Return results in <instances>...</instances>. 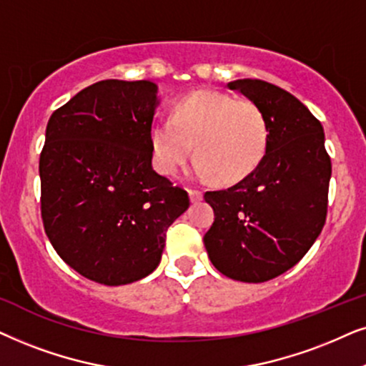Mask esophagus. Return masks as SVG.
I'll use <instances>...</instances> for the list:
<instances>
[{
    "label": "esophagus",
    "instance_id": "esophagus-1",
    "mask_svg": "<svg viewBox=\"0 0 366 366\" xmlns=\"http://www.w3.org/2000/svg\"><path fill=\"white\" fill-rule=\"evenodd\" d=\"M189 197H191V202H199L202 201V192L196 191V189H191V191H189Z\"/></svg>",
    "mask_w": 366,
    "mask_h": 366
}]
</instances>
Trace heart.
Listing matches in <instances>:
<instances>
[{"label":"heart","instance_id":"b5f03b06","mask_svg":"<svg viewBox=\"0 0 366 366\" xmlns=\"http://www.w3.org/2000/svg\"><path fill=\"white\" fill-rule=\"evenodd\" d=\"M196 150L199 177L237 182L254 170L266 154L267 125L249 100L216 90H201L177 102L170 120L150 129L154 164L164 175H175Z\"/></svg>","mask_w":366,"mask_h":366}]
</instances>
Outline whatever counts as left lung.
Masks as SVG:
<instances>
[{"mask_svg": "<svg viewBox=\"0 0 366 366\" xmlns=\"http://www.w3.org/2000/svg\"><path fill=\"white\" fill-rule=\"evenodd\" d=\"M227 86L259 107L267 145L259 165L241 182L204 194L216 216L204 246L224 276L264 282L291 269L320 236L331 160L323 127L290 92L252 78Z\"/></svg>", "mask_w": 366, "mask_h": 366, "instance_id": "8db88e82", "label": "left lung"}]
</instances>
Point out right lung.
<instances>
[{
  "label": "right lung",
  "mask_w": 366,
  "mask_h": 366,
  "mask_svg": "<svg viewBox=\"0 0 366 366\" xmlns=\"http://www.w3.org/2000/svg\"><path fill=\"white\" fill-rule=\"evenodd\" d=\"M150 80L86 86L48 120L41 217L58 256L86 280L120 286L159 266L167 227L189 196L152 167L160 99Z\"/></svg>",
  "instance_id": "add662e5"
}]
</instances>
